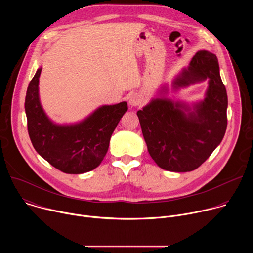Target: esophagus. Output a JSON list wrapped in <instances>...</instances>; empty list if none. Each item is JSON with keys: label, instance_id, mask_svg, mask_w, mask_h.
<instances>
[{"label": "esophagus", "instance_id": "obj_1", "mask_svg": "<svg viewBox=\"0 0 253 253\" xmlns=\"http://www.w3.org/2000/svg\"><path fill=\"white\" fill-rule=\"evenodd\" d=\"M141 101H142V99H141L140 95H138L137 93L131 94V95L129 96V98H128V103H129V105L132 106V107L138 106L139 104H141Z\"/></svg>", "mask_w": 253, "mask_h": 253}]
</instances>
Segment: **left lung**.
<instances>
[{
	"label": "left lung",
	"instance_id": "left-lung-1",
	"mask_svg": "<svg viewBox=\"0 0 253 253\" xmlns=\"http://www.w3.org/2000/svg\"><path fill=\"white\" fill-rule=\"evenodd\" d=\"M206 79L205 99L194 104L193 111L184 103L156 98L137 112L148 152L160 168L172 172L195 170L222 141L228 101L216 55L198 51L175 79L173 88Z\"/></svg>",
	"mask_w": 253,
	"mask_h": 253
}]
</instances>
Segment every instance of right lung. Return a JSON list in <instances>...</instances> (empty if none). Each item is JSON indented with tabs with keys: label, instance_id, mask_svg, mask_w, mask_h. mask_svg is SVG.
Returning <instances> with one entry per match:
<instances>
[{
	"label": "right lung",
	"instance_id": "1",
	"mask_svg": "<svg viewBox=\"0 0 253 253\" xmlns=\"http://www.w3.org/2000/svg\"><path fill=\"white\" fill-rule=\"evenodd\" d=\"M39 68L26 94L28 132L35 150L58 170L81 174L98 167L104 159L112 133L124 113L126 102L102 106L73 125H58L45 114L39 99Z\"/></svg>",
	"mask_w": 253,
	"mask_h": 253
}]
</instances>
